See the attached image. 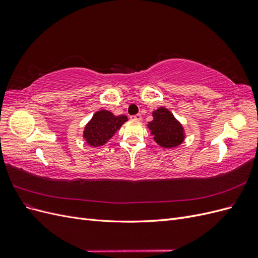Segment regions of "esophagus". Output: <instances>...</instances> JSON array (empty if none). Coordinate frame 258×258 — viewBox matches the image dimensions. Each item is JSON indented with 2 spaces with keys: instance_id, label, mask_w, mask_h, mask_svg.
Wrapping results in <instances>:
<instances>
[{
  "instance_id": "34e87169",
  "label": "esophagus",
  "mask_w": 258,
  "mask_h": 258,
  "mask_svg": "<svg viewBox=\"0 0 258 258\" xmlns=\"http://www.w3.org/2000/svg\"><path fill=\"white\" fill-rule=\"evenodd\" d=\"M130 118L134 119V120H141L142 116H141V114H136V115H131Z\"/></svg>"
}]
</instances>
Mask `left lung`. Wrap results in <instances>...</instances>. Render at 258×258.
Here are the masks:
<instances>
[{
	"label": "left lung",
	"instance_id": "1",
	"mask_svg": "<svg viewBox=\"0 0 258 258\" xmlns=\"http://www.w3.org/2000/svg\"><path fill=\"white\" fill-rule=\"evenodd\" d=\"M153 116L154 119L148 122L147 127L152 131L155 141L160 146L171 148L183 142V127L167 108H158L153 113Z\"/></svg>",
	"mask_w": 258,
	"mask_h": 258
}]
</instances>
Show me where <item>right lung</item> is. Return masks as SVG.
I'll return each instance as SVG.
<instances>
[{
    "instance_id": "obj_1",
    "label": "right lung",
    "mask_w": 258,
    "mask_h": 258,
    "mask_svg": "<svg viewBox=\"0 0 258 258\" xmlns=\"http://www.w3.org/2000/svg\"><path fill=\"white\" fill-rule=\"evenodd\" d=\"M127 116H114L108 111H99L92 116L84 131V138L90 146L97 147L105 144L121 124L127 121Z\"/></svg>"
}]
</instances>
